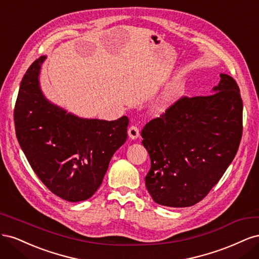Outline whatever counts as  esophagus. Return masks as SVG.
<instances>
[{
	"label": "esophagus",
	"instance_id": "1",
	"mask_svg": "<svg viewBox=\"0 0 259 259\" xmlns=\"http://www.w3.org/2000/svg\"><path fill=\"white\" fill-rule=\"evenodd\" d=\"M128 136L131 139H137L139 137V130L135 125H132V126L127 131Z\"/></svg>",
	"mask_w": 259,
	"mask_h": 259
}]
</instances>
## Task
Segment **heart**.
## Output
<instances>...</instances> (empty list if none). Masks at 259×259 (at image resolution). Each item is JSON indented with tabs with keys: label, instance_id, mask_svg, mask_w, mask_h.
Listing matches in <instances>:
<instances>
[{
	"label": "heart",
	"instance_id": "obj_1",
	"mask_svg": "<svg viewBox=\"0 0 259 259\" xmlns=\"http://www.w3.org/2000/svg\"><path fill=\"white\" fill-rule=\"evenodd\" d=\"M183 93V90L180 86H177V85H174L171 86V88H169L165 93L163 94V96L160 100L159 103V110H166V109L173 105L175 101L179 98V96L182 95Z\"/></svg>",
	"mask_w": 259,
	"mask_h": 259
}]
</instances>
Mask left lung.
I'll list each match as a JSON object with an SVG mask.
<instances>
[{
	"label": "left lung",
	"mask_w": 259,
	"mask_h": 259,
	"mask_svg": "<svg viewBox=\"0 0 259 259\" xmlns=\"http://www.w3.org/2000/svg\"><path fill=\"white\" fill-rule=\"evenodd\" d=\"M213 93L180 98L142 131L151 160L146 187L160 205L197 204L237 154L243 128L239 86L222 73Z\"/></svg>",
	"instance_id": "8db88e82"
}]
</instances>
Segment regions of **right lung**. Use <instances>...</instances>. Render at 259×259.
<instances>
[{"label": "right lung", "mask_w": 259, "mask_h": 259, "mask_svg": "<svg viewBox=\"0 0 259 259\" xmlns=\"http://www.w3.org/2000/svg\"><path fill=\"white\" fill-rule=\"evenodd\" d=\"M41 56L23 75L15 105L18 143L41 182L69 202L90 199L114 152L127 138L128 117L84 119L55 105L40 86Z\"/></svg>", "instance_id": "1"}]
</instances>
